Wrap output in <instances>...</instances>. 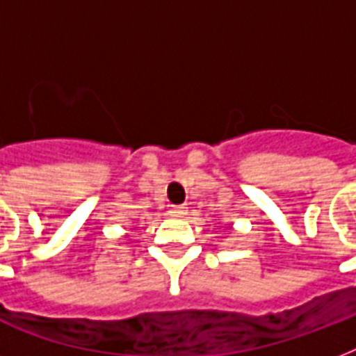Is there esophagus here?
<instances>
[{"instance_id": "34e87169", "label": "esophagus", "mask_w": 356, "mask_h": 356, "mask_svg": "<svg viewBox=\"0 0 356 356\" xmlns=\"http://www.w3.org/2000/svg\"><path fill=\"white\" fill-rule=\"evenodd\" d=\"M170 214H172L173 218H184V216H186V207H184V205L170 207Z\"/></svg>"}]
</instances>
